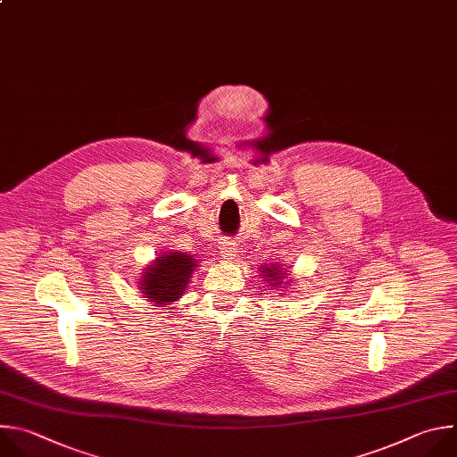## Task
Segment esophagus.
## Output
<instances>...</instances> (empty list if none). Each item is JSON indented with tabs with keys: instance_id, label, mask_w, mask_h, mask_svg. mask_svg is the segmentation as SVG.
<instances>
[{
	"instance_id": "1",
	"label": "esophagus",
	"mask_w": 457,
	"mask_h": 457,
	"mask_svg": "<svg viewBox=\"0 0 457 457\" xmlns=\"http://www.w3.org/2000/svg\"><path fill=\"white\" fill-rule=\"evenodd\" d=\"M220 252H221V255H223V259H234L236 257V253H237V246H236V243L234 241H221V245H220Z\"/></svg>"
}]
</instances>
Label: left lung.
Listing matches in <instances>:
<instances>
[{
	"label": "left lung",
	"instance_id": "left-lung-1",
	"mask_svg": "<svg viewBox=\"0 0 457 457\" xmlns=\"http://www.w3.org/2000/svg\"><path fill=\"white\" fill-rule=\"evenodd\" d=\"M285 264L281 262H266V264H262L257 271L261 273V279L262 281H266L268 285L266 287H270L271 290H276V292H283V290H287L288 288V285H290V281L292 279H288V270L287 268H283ZM278 297V295H276Z\"/></svg>",
	"mask_w": 457,
	"mask_h": 457
}]
</instances>
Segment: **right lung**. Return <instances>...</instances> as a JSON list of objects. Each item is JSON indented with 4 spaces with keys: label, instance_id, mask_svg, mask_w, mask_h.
I'll return each instance as SVG.
<instances>
[{
    "label": "right lung",
    "instance_id": "obj_1",
    "mask_svg": "<svg viewBox=\"0 0 457 457\" xmlns=\"http://www.w3.org/2000/svg\"><path fill=\"white\" fill-rule=\"evenodd\" d=\"M198 259L186 252H165L149 262L138 279V290L147 303L167 308L184 297Z\"/></svg>",
    "mask_w": 457,
    "mask_h": 457
}]
</instances>
